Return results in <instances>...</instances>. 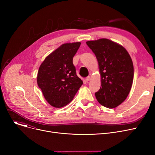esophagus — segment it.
Returning <instances> with one entry per match:
<instances>
[{"instance_id":"1","label":"esophagus","mask_w":155,"mask_h":155,"mask_svg":"<svg viewBox=\"0 0 155 155\" xmlns=\"http://www.w3.org/2000/svg\"><path fill=\"white\" fill-rule=\"evenodd\" d=\"M85 80H86L87 82H88V81H90V80H91V77L90 76H88V77H87L85 78Z\"/></svg>"}]
</instances>
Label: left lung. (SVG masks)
I'll return each mask as SVG.
<instances>
[{
	"instance_id": "1",
	"label": "left lung",
	"mask_w": 155,
	"mask_h": 155,
	"mask_svg": "<svg viewBox=\"0 0 155 155\" xmlns=\"http://www.w3.org/2000/svg\"><path fill=\"white\" fill-rule=\"evenodd\" d=\"M98 61L101 86L95 95L103 106L112 109L127 98L133 82L134 67L126 49L106 39L86 42Z\"/></svg>"
}]
</instances>
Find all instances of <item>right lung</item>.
I'll list each match as a JSON object with an SVG mask.
<instances>
[{
  "instance_id": "1",
  "label": "right lung",
  "mask_w": 155,
  "mask_h": 155,
  "mask_svg": "<svg viewBox=\"0 0 155 155\" xmlns=\"http://www.w3.org/2000/svg\"><path fill=\"white\" fill-rule=\"evenodd\" d=\"M80 45V42L61 45L46 57L39 68L38 85L46 101L54 107L69 104L83 84L73 64V57Z\"/></svg>"
}]
</instances>
